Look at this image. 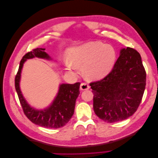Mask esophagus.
Listing matches in <instances>:
<instances>
[{"label": "esophagus", "mask_w": 158, "mask_h": 158, "mask_svg": "<svg viewBox=\"0 0 158 158\" xmlns=\"http://www.w3.org/2000/svg\"><path fill=\"white\" fill-rule=\"evenodd\" d=\"M89 88V85L85 83V82H83V83H81L80 84V89L81 90H86V89H88Z\"/></svg>", "instance_id": "esophagus-1"}]
</instances>
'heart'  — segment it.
Masks as SVG:
<instances>
[{"mask_svg":"<svg viewBox=\"0 0 158 158\" xmlns=\"http://www.w3.org/2000/svg\"><path fill=\"white\" fill-rule=\"evenodd\" d=\"M115 59L116 51L111 45L101 41H90L72 48L66 65L74 70L82 67L88 79L98 80L109 73Z\"/></svg>","mask_w":158,"mask_h":158,"instance_id":"1","label":"heart"}]
</instances>
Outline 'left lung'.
Segmentation results:
<instances>
[{
    "label": "left lung",
    "mask_w": 158,
    "mask_h": 158,
    "mask_svg": "<svg viewBox=\"0 0 158 158\" xmlns=\"http://www.w3.org/2000/svg\"><path fill=\"white\" fill-rule=\"evenodd\" d=\"M146 73L139 52L123 49L111 71L89 84L95 114L107 123L125 120L136 112L144 94Z\"/></svg>",
    "instance_id": "1"
}]
</instances>
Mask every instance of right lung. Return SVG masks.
Returning <instances> with one entry per match:
<instances>
[{
    "label": "right lung",
    "instance_id": "add662e5",
    "mask_svg": "<svg viewBox=\"0 0 158 158\" xmlns=\"http://www.w3.org/2000/svg\"><path fill=\"white\" fill-rule=\"evenodd\" d=\"M45 49L37 48L28 52L22 57L15 77V88L19 100L25 115L33 123L39 126L59 128L64 127L70 121L74 112L76 100L80 94V82L74 84L60 85L59 92L51 106L44 110H37L31 107L23 98L20 88V80L23 64L27 59L38 58L51 59Z\"/></svg>",
    "mask_w": 158,
    "mask_h": 158
}]
</instances>
